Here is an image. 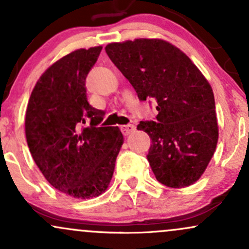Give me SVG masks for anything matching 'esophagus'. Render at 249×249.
Here are the masks:
<instances>
[{"label": "esophagus", "instance_id": "obj_1", "mask_svg": "<svg viewBox=\"0 0 249 249\" xmlns=\"http://www.w3.org/2000/svg\"><path fill=\"white\" fill-rule=\"evenodd\" d=\"M134 130H136V126L133 124H127V125H123L122 126V132L124 136H128V134L133 133Z\"/></svg>", "mask_w": 249, "mask_h": 249}]
</instances>
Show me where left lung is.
I'll return each mask as SVG.
<instances>
[{"mask_svg":"<svg viewBox=\"0 0 249 249\" xmlns=\"http://www.w3.org/2000/svg\"><path fill=\"white\" fill-rule=\"evenodd\" d=\"M107 56L141 101L156 99L157 122L137 130L152 139L147 159L157 180L181 188L198 181L219 138L212 87L186 53L160 38L110 43Z\"/></svg>","mask_w":249,"mask_h":249,"instance_id":"1","label":"left lung"}]
</instances>
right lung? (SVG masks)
Here are the masks:
<instances>
[{
    "label": "right lung",
    "instance_id": "right-lung-1",
    "mask_svg": "<svg viewBox=\"0 0 249 249\" xmlns=\"http://www.w3.org/2000/svg\"><path fill=\"white\" fill-rule=\"evenodd\" d=\"M102 48L75 50L50 65L25 112V137L36 165L51 186L76 199L107 190L124 142L118 126L98 127L104 111L87 98L85 79Z\"/></svg>",
    "mask_w": 249,
    "mask_h": 249
}]
</instances>
